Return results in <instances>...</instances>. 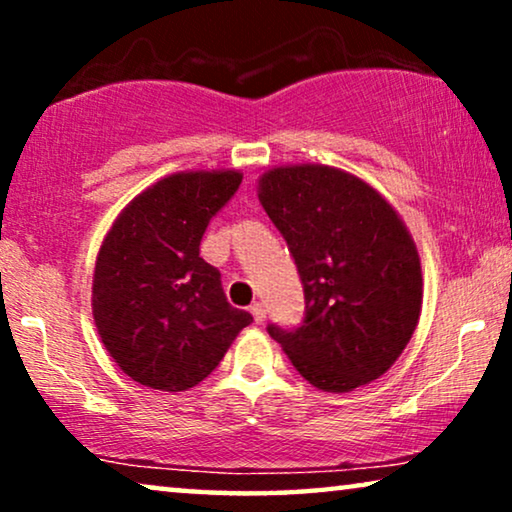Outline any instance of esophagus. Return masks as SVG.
<instances>
[{"label": "esophagus", "instance_id": "esophagus-1", "mask_svg": "<svg viewBox=\"0 0 512 512\" xmlns=\"http://www.w3.org/2000/svg\"><path fill=\"white\" fill-rule=\"evenodd\" d=\"M251 314H254L256 324H263V321H265V305L254 303V305H251Z\"/></svg>", "mask_w": 512, "mask_h": 512}]
</instances>
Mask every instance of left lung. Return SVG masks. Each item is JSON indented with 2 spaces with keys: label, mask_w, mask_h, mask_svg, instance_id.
Returning a JSON list of instances; mask_svg holds the SVG:
<instances>
[{
  "label": "left lung",
  "mask_w": 512,
  "mask_h": 512,
  "mask_svg": "<svg viewBox=\"0 0 512 512\" xmlns=\"http://www.w3.org/2000/svg\"><path fill=\"white\" fill-rule=\"evenodd\" d=\"M258 200L305 293L303 324L268 333L317 389L345 394L387 373L422 310V268L398 214L366 181L326 165L265 172Z\"/></svg>",
  "instance_id": "obj_1"
}]
</instances>
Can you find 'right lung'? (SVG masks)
<instances>
[{"mask_svg":"<svg viewBox=\"0 0 512 512\" xmlns=\"http://www.w3.org/2000/svg\"><path fill=\"white\" fill-rule=\"evenodd\" d=\"M240 184L233 170L170 174L139 193L104 237L95 326L123 373L144 387H195L254 321L228 303L221 272L200 256L209 221Z\"/></svg>","mask_w":512,"mask_h":512,"instance_id":"add662e5","label":"right lung"}]
</instances>
